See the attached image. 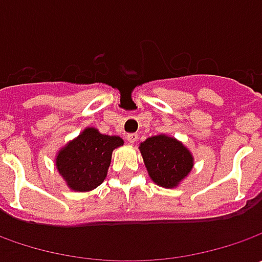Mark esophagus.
Wrapping results in <instances>:
<instances>
[{"instance_id": "obj_1", "label": "esophagus", "mask_w": 262, "mask_h": 262, "mask_svg": "<svg viewBox=\"0 0 262 262\" xmlns=\"http://www.w3.org/2000/svg\"><path fill=\"white\" fill-rule=\"evenodd\" d=\"M137 140H138V134H126V141L129 144H134Z\"/></svg>"}]
</instances>
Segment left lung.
I'll use <instances>...</instances> for the list:
<instances>
[{
	"label": "left lung",
	"mask_w": 262,
	"mask_h": 262,
	"mask_svg": "<svg viewBox=\"0 0 262 262\" xmlns=\"http://www.w3.org/2000/svg\"><path fill=\"white\" fill-rule=\"evenodd\" d=\"M138 148L150 179L162 188H176L194 167L192 153L175 137H148Z\"/></svg>",
	"instance_id": "left-lung-1"
}]
</instances>
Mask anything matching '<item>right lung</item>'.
Instances as JSON below:
<instances>
[{
    "label": "right lung",
    "instance_id": "right-lung-1",
    "mask_svg": "<svg viewBox=\"0 0 262 262\" xmlns=\"http://www.w3.org/2000/svg\"><path fill=\"white\" fill-rule=\"evenodd\" d=\"M121 146H124L121 137L106 136L93 126H87L58 150L56 170L70 189L76 192L93 191L105 181L112 151Z\"/></svg>",
    "mask_w": 262,
    "mask_h": 262
}]
</instances>
